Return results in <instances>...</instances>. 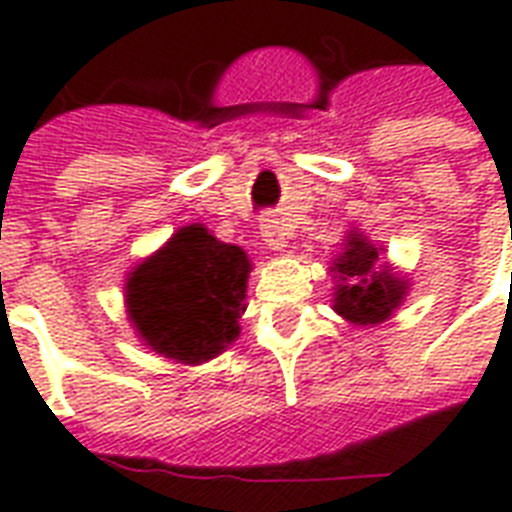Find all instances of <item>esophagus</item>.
Here are the masks:
<instances>
[{"label": "esophagus", "instance_id": "1", "mask_svg": "<svg viewBox=\"0 0 512 512\" xmlns=\"http://www.w3.org/2000/svg\"><path fill=\"white\" fill-rule=\"evenodd\" d=\"M261 240H264L269 251H282L285 248V232H282L277 219H264V224H261Z\"/></svg>", "mask_w": 512, "mask_h": 512}]
</instances>
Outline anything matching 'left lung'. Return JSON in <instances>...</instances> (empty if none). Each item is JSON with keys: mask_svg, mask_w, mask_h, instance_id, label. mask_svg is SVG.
<instances>
[{"mask_svg": "<svg viewBox=\"0 0 512 512\" xmlns=\"http://www.w3.org/2000/svg\"><path fill=\"white\" fill-rule=\"evenodd\" d=\"M378 256L380 248L362 232L351 230L346 232L343 251L330 267V272L338 275L333 309L354 325H378L388 320L407 293V280L394 275L386 264L383 269L375 267Z\"/></svg>", "mask_w": 512, "mask_h": 512, "instance_id": "8db88e82", "label": "left lung"}]
</instances>
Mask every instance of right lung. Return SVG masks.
<instances>
[{
	"label": "right lung",
	"mask_w": 512,
	"mask_h": 512,
	"mask_svg": "<svg viewBox=\"0 0 512 512\" xmlns=\"http://www.w3.org/2000/svg\"><path fill=\"white\" fill-rule=\"evenodd\" d=\"M251 261L203 224L174 232L126 280V312L147 349L182 365L222 354L240 335Z\"/></svg>",
	"instance_id": "right-lung-1"
}]
</instances>
